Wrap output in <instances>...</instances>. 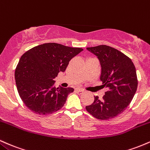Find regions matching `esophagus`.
<instances>
[{
	"mask_svg": "<svg viewBox=\"0 0 150 150\" xmlns=\"http://www.w3.org/2000/svg\"><path fill=\"white\" fill-rule=\"evenodd\" d=\"M76 91L78 93H84V92H85V91H84L83 89L77 88L76 89Z\"/></svg>",
	"mask_w": 150,
	"mask_h": 150,
	"instance_id": "1",
	"label": "esophagus"
}]
</instances>
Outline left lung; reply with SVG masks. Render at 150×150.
<instances>
[{
	"label": "left lung",
	"mask_w": 150,
	"mask_h": 150,
	"mask_svg": "<svg viewBox=\"0 0 150 150\" xmlns=\"http://www.w3.org/2000/svg\"><path fill=\"white\" fill-rule=\"evenodd\" d=\"M86 49L98 59L100 79L108 89L102 100L94 96L93 103L86 109L99 120L113 118L125 110L135 94L138 83L135 67L128 57L111 47L98 45Z\"/></svg>",
	"instance_id": "1"
}]
</instances>
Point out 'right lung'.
<instances>
[{"mask_svg": "<svg viewBox=\"0 0 150 150\" xmlns=\"http://www.w3.org/2000/svg\"><path fill=\"white\" fill-rule=\"evenodd\" d=\"M82 48L57 43H45L23 54L15 71L20 97L31 111L39 115L57 112L64 106L72 88L54 87L59 72L66 70Z\"/></svg>", "mask_w": 150, "mask_h": 150, "instance_id": "add662e5", "label": "right lung"}]
</instances>
